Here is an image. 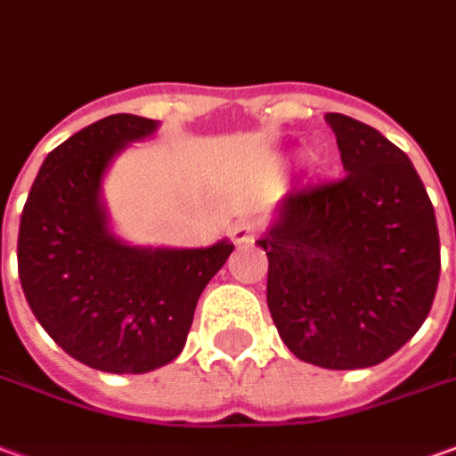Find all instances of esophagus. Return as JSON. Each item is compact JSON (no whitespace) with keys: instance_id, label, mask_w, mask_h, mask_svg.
I'll return each instance as SVG.
<instances>
[{"instance_id":"34e87169","label":"esophagus","mask_w":456,"mask_h":456,"mask_svg":"<svg viewBox=\"0 0 456 456\" xmlns=\"http://www.w3.org/2000/svg\"><path fill=\"white\" fill-rule=\"evenodd\" d=\"M261 232V222L251 217H244L234 222V227H232V241L234 244H244V241H251V239L256 237Z\"/></svg>"}]
</instances>
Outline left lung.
<instances>
[{
	"instance_id": "left-lung-1",
	"label": "left lung",
	"mask_w": 456,
	"mask_h": 456,
	"mask_svg": "<svg viewBox=\"0 0 456 456\" xmlns=\"http://www.w3.org/2000/svg\"><path fill=\"white\" fill-rule=\"evenodd\" d=\"M346 177L286 192L269 232L266 304L298 361L370 368L425 323L439 281V232L405 152L328 113Z\"/></svg>"
}]
</instances>
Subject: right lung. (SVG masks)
<instances>
[{
  "mask_svg": "<svg viewBox=\"0 0 456 456\" xmlns=\"http://www.w3.org/2000/svg\"><path fill=\"white\" fill-rule=\"evenodd\" d=\"M158 120L118 113L46 155L21 212L19 281L56 346L103 372H148L175 361L209 279L234 244L207 249L130 247L108 227L101 183L128 142ZM2 261V237H0Z\"/></svg>",
  "mask_w": 456,
  "mask_h": 456,
  "instance_id": "1",
  "label": "right lung"
}]
</instances>
